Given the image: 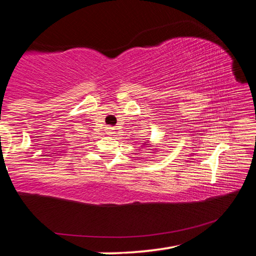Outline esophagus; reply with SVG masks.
Wrapping results in <instances>:
<instances>
[{
    "label": "esophagus",
    "mask_w": 256,
    "mask_h": 256,
    "mask_svg": "<svg viewBox=\"0 0 256 256\" xmlns=\"http://www.w3.org/2000/svg\"><path fill=\"white\" fill-rule=\"evenodd\" d=\"M116 132H115V128H108V134H110V136H112V134H115Z\"/></svg>",
    "instance_id": "1"
}]
</instances>
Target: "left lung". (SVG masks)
<instances>
[{
  "label": "left lung",
  "mask_w": 256,
  "mask_h": 256,
  "mask_svg": "<svg viewBox=\"0 0 256 256\" xmlns=\"http://www.w3.org/2000/svg\"><path fill=\"white\" fill-rule=\"evenodd\" d=\"M148 142H149V140H148ZM142 146H148L149 144H142ZM141 148H142V146H141ZM149 150H152V149H149ZM154 150H156V149H154Z\"/></svg>",
  "instance_id": "1"
}]
</instances>
